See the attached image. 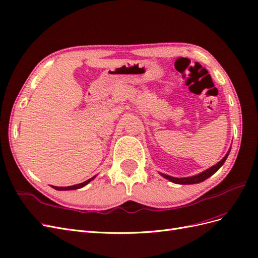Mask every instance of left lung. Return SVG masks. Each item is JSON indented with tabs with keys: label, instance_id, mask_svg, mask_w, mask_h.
<instances>
[{
	"label": "left lung",
	"instance_id": "obj_1",
	"mask_svg": "<svg viewBox=\"0 0 258 258\" xmlns=\"http://www.w3.org/2000/svg\"><path fill=\"white\" fill-rule=\"evenodd\" d=\"M228 154H229V153H228ZM228 154L226 155L225 157H224L220 162H217L215 166L211 167L210 169H208V170L204 171V172L200 173V174H198V175L189 176V177H183V178L172 177V176H169V175H167V174H162V173H161V175H162L163 177H165V178L169 179V181L175 183V184H196V183H200V182H202V181H205V179H207L208 177H210V176L212 175V174H214V173L216 172V171L222 167V165H223V163L225 162L226 158H227Z\"/></svg>",
	"mask_w": 258,
	"mask_h": 258
}]
</instances>
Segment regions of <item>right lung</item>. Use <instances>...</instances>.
<instances>
[{"label": "right lung", "mask_w": 258, "mask_h": 258, "mask_svg": "<svg viewBox=\"0 0 258 258\" xmlns=\"http://www.w3.org/2000/svg\"><path fill=\"white\" fill-rule=\"evenodd\" d=\"M95 178V176L93 177H91V178H89V179H87V181H85V182H83V183H80V184H76V185H73V186H67V187H58V186H52L54 189H57V190H72V189H79V188H82V187H84L85 185H87L91 179H93Z\"/></svg>", "instance_id": "1"}]
</instances>
